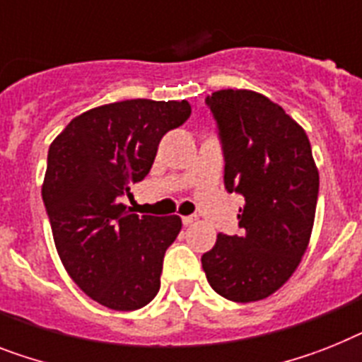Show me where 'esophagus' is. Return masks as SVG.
<instances>
[{"mask_svg": "<svg viewBox=\"0 0 362 362\" xmlns=\"http://www.w3.org/2000/svg\"><path fill=\"white\" fill-rule=\"evenodd\" d=\"M181 220H183V226H192V223L198 220V216H192V214H190V216H183Z\"/></svg>", "mask_w": 362, "mask_h": 362, "instance_id": "1", "label": "esophagus"}]
</instances>
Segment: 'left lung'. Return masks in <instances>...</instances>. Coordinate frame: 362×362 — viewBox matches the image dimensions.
Listing matches in <instances>:
<instances>
[{"mask_svg": "<svg viewBox=\"0 0 362 362\" xmlns=\"http://www.w3.org/2000/svg\"><path fill=\"white\" fill-rule=\"evenodd\" d=\"M223 153V185L244 198L240 235L218 233L202 255L209 285L238 303L279 288L309 244L318 202V170L305 131L267 95L218 90L205 98Z\"/></svg>", "mask_w": 362, "mask_h": 362, "instance_id": "8db88e82", "label": "left lung"}]
</instances>
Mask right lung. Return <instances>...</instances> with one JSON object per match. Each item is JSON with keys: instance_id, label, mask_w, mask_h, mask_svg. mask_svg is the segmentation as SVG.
Masks as SVG:
<instances>
[{"instance_id": "add662e5", "label": "right lung", "mask_w": 362, "mask_h": 362, "mask_svg": "<svg viewBox=\"0 0 362 362\" xmlns=\"http://www.w3.org/2000/svg\"><path fill=\"white\" fill-rule=\"evenodd\" d=\"M190 112L185 100L109 103L74 118L49 146L42 199L57 252L81 291L109 309L136 310L159 292L181 218L139 216L122 198Z\"/></svg>"}]
</instances>
